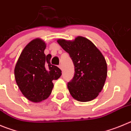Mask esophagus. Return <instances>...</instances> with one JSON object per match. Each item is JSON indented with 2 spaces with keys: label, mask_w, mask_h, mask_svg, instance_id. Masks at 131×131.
<instances>
[{
  "label": "esophagus",
  "mask_w": 131,
  "mask_h": 131,
  "mask_svg": "<svg viewBox=\"0 0 131 131\" xmlns=\"http://www.w3.org/2000/svg\"><path fill=\"white\" fill-rule=\"evenodd\" d=\"M59 68L61 70L63 69V66H62L61 64H60L59 65Z\"/></svg>",
  "instance_id": "1"
}]
</instances>
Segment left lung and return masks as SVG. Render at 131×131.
Instances as JSON below:
<instances>
[{"instance_id": "obj_1", "label": "left lung", "mask_w": 131, "mask_h": 131, "mask_svg": "<svg viewBox=\"0 0 131 131\" xmlns=\"http://www.w3.org/2000/svg\"><path fill=\"white\" fill-rule=\"evenodd\" d=\"M57 42L69 53L75 74L68 89L73 98L86 102L97 97L102 90L107 75L105 59L90 40L78 36L72 41L58 39Z\"/></svg>"}]
</instances>
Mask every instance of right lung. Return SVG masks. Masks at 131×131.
Instances as JSON below:
<instances>
[{"instance_id": "1", "label": "right lung", "mask_w": 131, "mask_h": 131, "mask_svg": "<svg viewBox=\"0 0 131 131\" xmlns=\"http://www.w3.org/2000/svg\"><path fill=\"white\" fill-rule=\"evenodd\" d=\"M46 43L40 38L24 47L16 63L15 78L22 94L30 101L39 103L50 96L53 80L61 75V70L50 63L51 55L44 52Z\"/></svg>"}]
</instances>
